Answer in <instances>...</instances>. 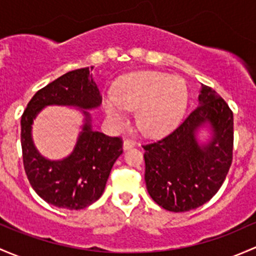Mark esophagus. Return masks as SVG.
I'll return each instance as SVG.
<instances>
[{
  "label": "esophagus",
  "instance_id": "esophagus-1",
  "mask_svg": "<svg viewBox=\"0 0 256 256\" xmlns=\"http://www.w3.org/2000/svg\"><path fill=\"white\" fill-rule=\"evenodd\" d=\"M122 147H124V150L132 148V147H135V141H132V140H130V138H126V140H124Z\"/></svg>",
  "mask_w": 256,
  "mask_h": 256
}]
</instances>
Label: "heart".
I'll return each mask as SVG.
<instances>
[{"instance_id":"b5f03b06","label":"heart","mask_w":256,"mask_h":256,"mask_svg":"<svg viewBox=\"0 0 256 256\" xmlns=\"http://www.w3.org/2000/svg\"><path fill=\"white\" fill-rule=\"evenodd\" d=\"M186 106L184 80L157 71L128 74L116 86L115 93L108 94L103 102L108 119L118 126L125 122V109H137V126L148 136L170 131L182 118Z\"/></svg>"}]
</instances>
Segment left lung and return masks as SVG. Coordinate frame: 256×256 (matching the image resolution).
I'll return each mask as SVG.
<instances>
[{"mask_svg":"<svg viewBox=\"0 0 256 256\" xmlns=\"http://www.w3.org/2000/svg\"><path fill=\"white\" fill-rule=\"evenodd\" d=\"M206 123L212 137L200 145L196 134ZM142 147L153 201L173 212L198 208L218 192L232 164L233 112L216 90L202 84L192 114L168 136Z\"/></svg>","mask_w":256,"mask_h":256,"instance_id":"left-lung-1","label":"left lung"}]
</instances>
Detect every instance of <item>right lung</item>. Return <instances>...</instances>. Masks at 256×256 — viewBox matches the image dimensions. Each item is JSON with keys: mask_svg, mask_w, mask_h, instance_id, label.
<instances>
[{"mask_svg": "<svg viewBox=\"0 0 256 256\" xmlns=\"http://www.w3.org/2000/svg\"><path fill=\"white\" fill-rule=\"evenodd\" d=\"M93 66L74 70L52 80L34 94L20 119L24 170L32 188L44 201L56 207L80 210L96 202L106 189L115 160L122 153V140L92 130L90 115L82 110L84 124L68 157L50 160L33 144L32 125L46 106H74L94 109L102 96L90 74Z\"/></svg>", "mask_w": 256, "mask_h": 256, "instance_id": "obj_1", "label": "right lung"}]
</instances>
